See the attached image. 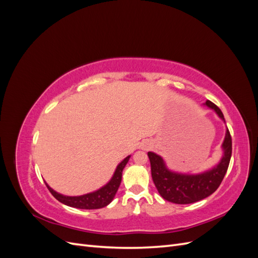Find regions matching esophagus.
Listing matches in <instances>:
<instances>
[{
	"instance_id": "esophagus-1",
	"label": "esophagus",
	"mask_w": 258,
	"mask_h": 258,
	"mask_svg": "<svg viewBox=\"0 0 258 258\" xmlns=\"http://www.w3.org/2000/svg\"><path fill=\"white\" fill-rule=\"evenodd\" d=\"M145 146H146V147H148V146H147V145H145Z\"/></svg>"
}]
</instances>
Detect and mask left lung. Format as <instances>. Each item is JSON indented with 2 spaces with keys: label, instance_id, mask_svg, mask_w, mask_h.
<instances>
[{
  "label": "left lung",
  "instance_id": "8db88e82",
  "mask_svg": "<svg viewBox=\"0 0 258 258\" xmlns=\"http://www.w3.org/2000/svg\"><path fill=\"white\" fill-rule=\"evenodd\" d=\"M205 104L214 110L218 117L225 121L224 115L218 106L210 100H207ZM222 147L224 155L218 165L200 174H183L170 171L159 155L148 152L152 177L160 196L173 204L188 205L212 195L221 185L231 158L232 142L228 129L226 131Z\"/></svg>",
  "mask_w": 258,
  "mask_h": 258
}]
</instances>
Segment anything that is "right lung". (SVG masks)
Segmentation results:
<instances>
[{
	"label": "right lung",
	"mask_w": 258,
	"mask_h": 258,
	"mask_svg": "<svg viewBox=\"0 0 258 258\" xmlns=\"http://www.w3.org/2000/svg\"><path fill=\"white\" fill-rule=\"evenodd\" d=\"M129 158L130 156L124 158L119 165L117 166L114 175L111 178L110 182H108L106 185H104L102 188H100L93 192L86 194V195H83V196L70 197V196H63V195L54 191L47 184H46V186H47V188L49 189L52 196L58 201H60L61 204H63L66 206L77 208V209H86V210L101 209L103 207H106L108 204H111L113 198L115 197L117 189H118L121 182L122 170L124 166L127 165Z\"/></svg>",
	"instance_id": "add662e5"
}]
</instances>
